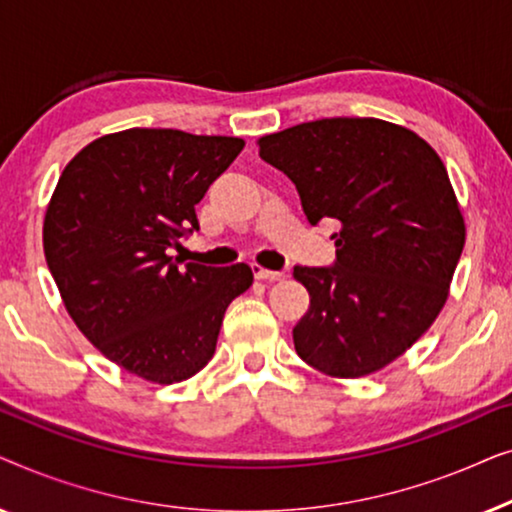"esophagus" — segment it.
<instances>
[{
  "label": "esophagus",
  "mask_w": 512,
  "mask_h": 512,
  "mask_svg": "<svg viewBox=\"0 0 512 512\" xmlns=\"http://www.w3.org/2000/svg\"><path fill=\"white\" fill-rule=\"evenodd\" d=\"M254 275L256 279H261V282H282L286 277L284 272H277V270H265L261 265H254Z\"/></svg>",
  "instance_id": "obj_1"
}]
</instances>
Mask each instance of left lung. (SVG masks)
Segmentation results:
<instances>
[{
	"label": "left lung",
	"instance_id": "8db88e82",
	"mask_svg": "<svg viewBox=\"0 0 512 512\" xmlns=\"http://www.w3.org/2000/svg\"><path fill=\"white\" fill-rule=\"evenodd\" d=\"M298 188L312 226L340 223L333 268H296L310 310L293 328L305 363L338 380L408 352L443 310L466 223L443 160L403 125L321 118L258 139Z\"/></svg>",
	"mask_w": 512,
	"mask_h": 512
}]
</instances>
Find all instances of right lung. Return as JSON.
<instances>
[{
	"label": "right lung",
	"mask_w": 512,
	"mask_h": 512,
	"mask_svg": "<svg viewBox=\"0 0 512 512\" xmlns=\"http://www.w3.org/2000/svg\"><path fill=\"white\" fill-rule=\"evenodd\" d=\"M244 139L130 128L97 137L62 170L44 216V254L76 328L116 366L174 384L214 356L247 263L181 268L170 249L198 230L195 205Z\"/></svg>",
	"instance_id": "right-lung-1"
}]
</instances>
